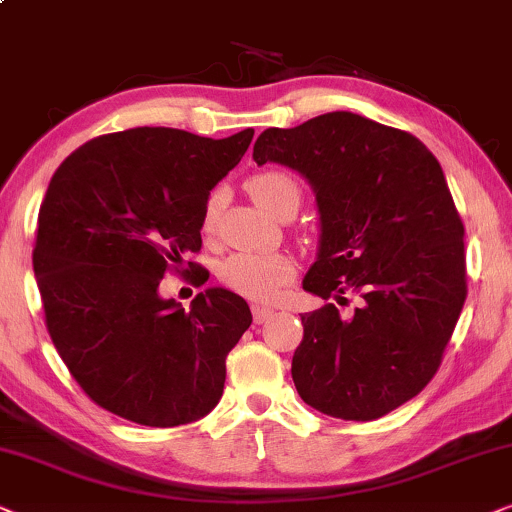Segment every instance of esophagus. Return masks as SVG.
<instances>
[{"label": "esophagus", "instance_id": "obj_1", "mask_svg": "<svg viewBox=\"0 0 512 512\" xmlns=\"http://www.w3.org/2000/svg\"><path fill=\"white\" fill-rule=\"evenodd\" d=\"M271 316H274V309L262 304H252V318H255V323H264V320H269Z\"/></svg>", "mask_w": 512, "mask_h": 512}]
</instances>
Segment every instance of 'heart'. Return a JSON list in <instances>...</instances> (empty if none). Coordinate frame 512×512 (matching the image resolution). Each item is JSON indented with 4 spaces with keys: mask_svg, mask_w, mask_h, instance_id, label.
Instances as JSON below:
<instances>
[{
    "mask_svg": "<svg viewBox=\"0 0 512 512\" xmlns=\"http://www.w3.org/2000/svg\"><path fill=\"white\" fill-rule=\"evenodd\" d=\"M248 189L257 206L271 215H278L290 203H299L297 180L283 170L257 173L248 182ZM217 208H220V192L210 194L203 208V229L213 227ZM292 276H295V264L281 252H234L220 264L222 283L255 302L276 299Z\"/></svg>",
    "mask_w": 512,
    "mask_h": 512,
    "instance_id": "1",
    "label": "heart"
}]
</instances>
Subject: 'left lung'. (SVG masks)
<instances>
[{
  "label": "left lung",
  "mask_w": 512,
  "mask_h": 512,
  "mask_svg": "<svg viewBox=\"0 0 512 512\" xmlns=\"http://www.w3.org/2000/svg\"><path fill=\"white\" fill-rule=\"evenodd\" d=\"M252 159L297 170L316 194L318 255L304 290L360 297L351 316L335 304L302 313L297 393L327 417H384L438 372L466 302L463 222L438 159L412 133L353 112L267 128Z\"/></svg>",
  "instance_id": "obj_1"
}]
</instances>
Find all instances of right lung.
<instances>
[{"mask_svg": "<svg viewBox=\"0 0 512 512\" xmlns=\"http://www.w3.org/2000/svg\"><path fill=\"white\" fill-rule=\"evenodd\" d=\"M252 135L128 128L88 140L51 177L32 252L46 327L88 398L121 419L170 428L220 403L248 302L208 288L185 311L159 283L201 250L208 196Z\"/></svg>", "mask_w": 512, "mask_h": 512, "instance_id": "add662e5", "label": "right lung"}]
</instances>
